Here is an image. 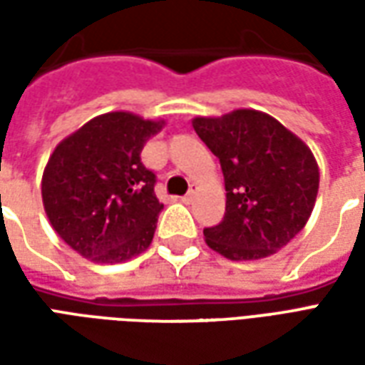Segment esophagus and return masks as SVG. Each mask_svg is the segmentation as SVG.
I'll use <instances>...</instances> for the list:
<instances>
[{"label":"esophagus","mask_w":365,"mask_h":365,"mask_svg":"<svg viewBox=\"0 0 365 365\" xmlns=\"http://www.w3.org/2000/svg\"><path fill=\"white\" fill-rule=\"evenodd\" d=\"M193 195H195V191L191 190L190 193H185V195H183L182 201H183V203H191V201H193Z\"/></svg>","instance_id":"obj_1"}]
</instances>
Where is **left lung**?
Here are the masks:
<instances>
[{
	"label": "left lung",
	"mask_w": 365,
	"mask_h": 365,
	"mask_svg": "<svg viewBox=\"0 0 365 365\" xmlns=\"http://www.w3.org/2000/svg\"><path fill=\"white\" fill-rule=\"evenodd\" d=\"M193 128L221 162L225 217L203 230L205 242L229 260H258L303 229L319 191L313 152L279 120L254 109L195 117Z\"/></svg>",
	"instance_id": "left-lung-1"
}]
</instances>
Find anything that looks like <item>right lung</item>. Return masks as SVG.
<instances>
[{
  "mask_svg": "<svg viewBox=\"0 0 365 365\" xmlns=\"http://www.w3.org/2000/svg\"><path fill=\"white\" fill-rule=\"evenodd\" d=\"M164 120L127 111L99 115L54 148L43 174V203L58 237L97 264L144 252L164 205L156 174L140 160Z\"/></svg>",
  "mask_w": 365,
  "mask_h": 365,
  "instance_id": "right-lung-1",
  "label": "right lung"
}]
</instances>
